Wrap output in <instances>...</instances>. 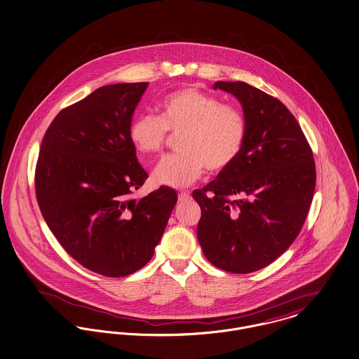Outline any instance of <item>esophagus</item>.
<instances>
[{
  "instance_id": "1",
  "label": "esophagus",
  "mask_w": 359,
  "mask_h": 359,
  "mask_svg": "<svg viewBox=\"0 0 359 359\" xmlns=\"http://www.w3.org/2000/svg\"><path fill=\"white\" fill-rule=\"evenodd\" d=\"M191 198V196L189 191H181V193L178 194V200L182 201V203H184V201H189Z\"/></svg>"
}]
</instances>
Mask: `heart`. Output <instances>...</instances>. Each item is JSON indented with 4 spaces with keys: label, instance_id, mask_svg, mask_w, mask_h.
<instances>
[{
    "label": "heart",
    "instance_id": "heart-1",
    "mask_svg": "<svg viewBox=\"0 0 359 359\" xmlns=\"http://www.w3.org/2000/svg\"><path fill=\"white\" fill-rule=\"evenodd\" d=\"M161 116L139 114L129 125V139L144 156L159 155L168 132L180 136L177 155L163 159L154 170L158 185L184 188L197 181L205 168L219 174L239 156L248 135V122L237 106L222 103L197 88H182L165 96Z\"/></svg>",
    "mask_w": 359,
    "mask_h": 359
}]
</instances>
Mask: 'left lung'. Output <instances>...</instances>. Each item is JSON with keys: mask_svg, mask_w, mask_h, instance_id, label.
Wrapping results in <instances>:
<instances>
[{"mask_svg": "<svg viewBox=\"0 0 359 359\" xmlns=\"http://www.w3.org/2000/svg\"><path fill=\"white\" fill-rule=\"evenodd\" d=\"M238 99L248 122L237 161L191 193L201 208L197 238L217 268L250 273L298 237L311 208L316 165L299 123L276 97L243 81H216Z\"/></svg>", "mask_w": 359, "mask_h": 359, "instance_id": "8db88e82", "label": "left lung"}]
</instances>
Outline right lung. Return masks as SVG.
Here are the masks:
<instances>
[{"mask_svg":"<svg viewBox=\"0 0 359 359\" xmlns=\"http://www.w3.org/2000/svg\"><path fill=\"white\" fill-rule=\"evenodd\" d=\"M148 83L104 86L62 109L43 136L35 193L48 229L84 268L109 278L148 263L177 204L161 187L137 200L148 178L129 139Z\"/></svg>","mask_w":359,"mask_h":359,"instance_id":"right-lung-1","label":"right lung"}]
</instances>
